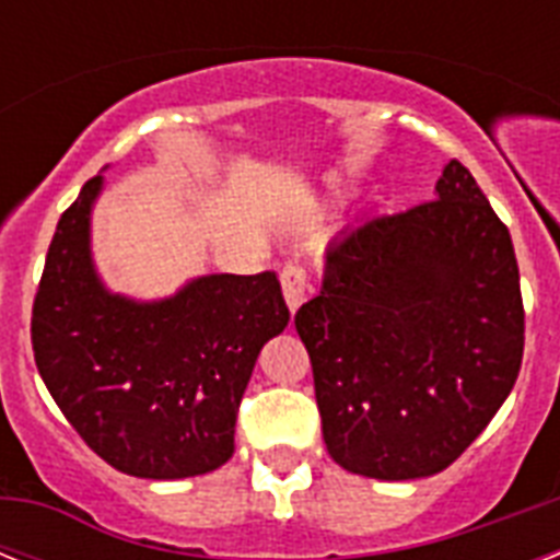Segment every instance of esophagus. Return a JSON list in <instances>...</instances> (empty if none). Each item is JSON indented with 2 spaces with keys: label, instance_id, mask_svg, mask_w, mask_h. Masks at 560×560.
<instances>
[{
  "label": "esophagus",
  "instance_id": "esophagus-1",
  "mask_svg": "<svg viewBox=\"0 0 560 560\" xmlns=\"http://www.w3.org/2000/svg\"><path fill=\"white\" fill-rule=\"evenodd\" d=\"M281 290H284L288 307L296 314V307L305 302L307 293V270L302 264H284V270H281Z\"/></svg>",
  "mask_w": 560,
  "mask_h": 560
}]
</instances>
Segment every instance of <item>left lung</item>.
<instances>
[{
  "label": "left lung",
  "mask_w": 560,
  "mask_h": 560,
  "mask_svg": "<svg viewBox=\"0 0 560 560\" xmlns=\"http://www.w3.org/2000/svg\"><path fill=\"white\" fill-rule=\"evenodd\" d=\"M523 319L512 235L459 160L435 200L337 237L293 319L331 459L374 479L459 459L517 381Z\"/></svg>",
  "instance_id": "1"
}]
</instances>
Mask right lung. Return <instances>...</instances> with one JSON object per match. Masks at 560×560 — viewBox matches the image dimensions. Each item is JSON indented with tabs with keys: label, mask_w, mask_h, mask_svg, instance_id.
Masks as SVG:
<instances>
[{
	"label": "right lung",
	"mask_w": 560,
	"mask_h": 560,
	"mask_svg": "<svg viewBox=\"0 0 560 560\" xmlns=\"http://www.w3.org/2000/svg\"><path fill=\"white\" fill-rule=\"evenodd\" d=\"M86 179L60 214L31 311L51 398L101 459L142 479L209 474L235 453L237 407L258 351L290 311L276 272L202 276L139 305L104 290L90 258Z\"/></svg>",
	"instance_id": "obj_1"
}]
</instances>
